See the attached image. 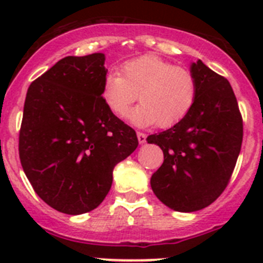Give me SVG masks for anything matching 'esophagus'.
<instances>
[{
    "mask_svg": "<svg viewBox=\"0 0 263 263\" xmlns=\"http://www.w3.org/2000/svg\"><path fill=\"white\" fill-rule=\"evenodd\" d=\"M146 134L145 133H141V132H137V138H138V142L141 143V145H143V143L146 142Z\"/></svg>",
    "mask_w": 263,
    "mask_h": 263,
    "instance_id": "obj_1",
    "label": "esophagus"
}]
</instances>
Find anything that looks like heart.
Masks as SVG:
<instances>
[{"instance_id": "obj_1", "label": "heart", "mask_w": 263, "mask_h": 263, "mask_svg": "<svg viewBox=\"0 0 263 263\" xmlns=\"http://www.w3.org/2000/svg\"><path fill=\"white\" fill-rule=\"evenodd\" d=\"M141 105L129 113L137 126L170 127L183 120L194 108L197 83L190 69L174 66L155 55L127 60L120 72H109L101 96L110 111L124 117L138 100Z\"/></svg>"}]
</instances>
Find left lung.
<instances>
[{"label": "left lung", "mask_w": 263, "mask_h": 263, "mask_svg": "<svg viewBox=\"0 0 263 263\" xmlns=\"http://www.w3.org/2000/svg\"><path fill=\"white\" fill-rule=\"evenodd\" d=\"M197 83L194 108L148 143L162 148L163 164L153 174V192L178 212L203 210L227 188L242 143V117L229 81L204 64H191Z\"/></svg>", "instance_id": "8db88e82"}]
</instances>
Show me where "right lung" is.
<instances>
[{
    "instance_id": "add662e5",
    "label": "right lung",
    "mask_w": 263,
    "mask_h": 263,
    "mask_svg": "<svg viewBox=\"0 0 263 263\" xmlns=\"http://www.w3.org/2000/svg\"><path fill=\"white\" fill-rule=\"evenodd\" d=\"M101 52L66 57L27 89L20 159L34 191L53 210L81 215L103 203L113 168L138 146L137 134L101 96Z\"/></svg>"
}]
</instances>
